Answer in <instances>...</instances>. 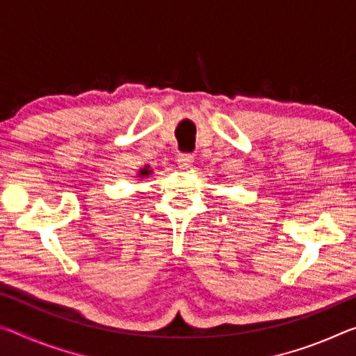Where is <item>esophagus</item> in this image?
Returning a JSON list of instances; mask_svg holds the SVG:
<instances>
[{
    "mask_svg": "<svg viewBox=\"0 0 356 356\" xmlns=\"http://www.w3.org/2000/svg\"><path fill=\"white\" fill-rule=\"evenodd\" d=\"M193 160H195V156H193V154H179L177 155V163H179V168H182V170H186V168H190Z\"/></svg>",
    "mask_w": 356,
    "mask_h": 356,
    "instance_id": "1",
    "label": "esophagus"
}]
</instances>
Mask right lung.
I'll use <instances>...</instances> for the list:
<instances>
[{
  "label": "right lung",
  "instance_id": "right-lung-1",
  "mask_svg": "<svg viewBox=\"0 0 356 356\" xmlns=\"http://www.w3.org/2000/svg\"><path fill=\"white\" fill-rule=\"evenodd\" d=\"M149 174H152V171H149V168H143V170L138 172V177H147Z\"/></svg>",
  "mask_w": 356,
  "mask_h": 356
}]
</instances>
